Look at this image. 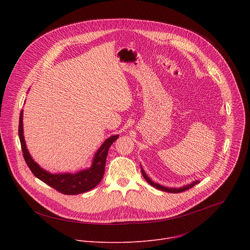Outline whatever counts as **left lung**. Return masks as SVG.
I'll return each mask as SVG.
<instances>
[{"label":"left lung","mask_w":250,"mask_h":250,"mask_svg":"<svg viewBox=\"0 0 250 250\" xmlns=\"http://www.w3.org/2000/svg\"><path fill=\"white\" fill-rule=\"evenodd\" d=\"M141 171H142V174H143L144 178L146 179V181L149 183V185H151L152 187H154V188H158V189H160V190L166 191V192L177 193V192H182V191H186V190H188V189L191 188L192 187H194L195 185H198V183L200 182V180H196V181H193L192 183H190V185H188V186H186V187H182V188H165V187H162V186H160V185H157V183H155L154 181H152V180H151V179H150V178L147 176V174L145 173V171H144L143 168H142V166H141Z\"/></svg>","instance_id":"left-lung-1"}]
</instances>
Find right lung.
<instances>
[{
	"instance_id": "1",
	"label": "right lung",
	"mask_w": 250,
	"mask_h": 250,
	"mask_svg": "<svg viewBox=\"0 0 250 250\" xmlns=\"http://www.w3.org/2000/svg\"><path fill=\"white\" fill-rule=\"evenodd\" d=\"M23 111L20 112L19 117V127H18V134L21 143V149L23 153L24 160L31 170V172L36 176L38 179H41L47 186L55 188L61 193L63 194H79L86 192L92 188H94L98 183L101 181L104 170H105V163H106V157L108 154L109 147L111 144L118 138V136H112L105 141L97 153L95 154L93 163L92 166L83 171L78 172L76 174L71 173H64V174H50L46 172L45 170L39 167L31 158L30 154L28 153L27 148L25 145L24 136H23Z\"/></svg>"
}]
</instances>
